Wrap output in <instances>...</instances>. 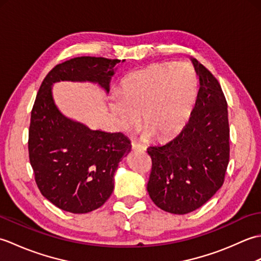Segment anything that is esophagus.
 <instances>
[{
	"instance_id": "esophagus-1",
	"label": "esophagus",
	"mask_w": 261,
	"mask_h": 261,
	"mask_svg": "<svg viewBox=\"0 0 261 261\" xmlns=\"http://www.w3.org/2000/svg\"><path fill=\"white\" fill-rule=\"evenodd\" d=\"M131 148L134 149V150H142V151L146 150V147L145 146H142V145H140V143H138L136 141H132L131 142Z\"/></svg>"
}]
</instances>
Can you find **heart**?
Returning a JSON list of instances; mask_svg holds the SVG:
<instances>
[{"instance_id": "heart-1", "label": "heart", "mask_w": 261, "mask_h": 261, "mask_svg": "<svg viewBox=\"0 0 261 261\" xmlns=\"http://www.w3.org/2000/svg\"><path fill=\"white\" fill-rule=\"evenodd\" d=\"M198 87V75L190 64H152L124 77L111 108L123 130L136 126L142 115L143 137L167 139L187 124Z\"/></svg>"}]
</instances>
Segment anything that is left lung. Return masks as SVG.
Here are the masks:
<instances>
[{
	"mask_svg": "<svg viewBox=\"0 0 261 261\" xmlns=\"http://www.w3.org/2000/svg\"><path fill=\"white\" fill-rule=\"evenodd\" d=\"M199 77L193 113L178 136L147 149L152 167L147 191L166 212L186 214L201 207L223 185L230 157L228 104L220 83L192 59Z\"/></svg>",
	"mask_w": 261,
	"mask_h": 261,
	"instance_id": "8db88e82",
	"label": "left lung"
}]
</instances>
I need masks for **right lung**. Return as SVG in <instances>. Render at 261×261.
Segmentation results:
<instances>
[{
	"instance_id": "obj_1",
	"label": "right lung",
	"mask_w": 261,
	"mask_h": 261,
	"mask_svg": "<svg viewBox=\"0 0 261 261\" xmlns=\"http://www.w3.org/2000/svg\"><path fill=\"white\" fill-rule=\"evenodd\" d=\"M119 63L103 57L67 60L49 71L37 94L28 141L30 164L42 195L66 212L88 213L108 201L115 170L131 145L121 132L92 130L65 116L55 104L53 84L91 82L109 93Z\"/></svg>"
}]
</instances>
